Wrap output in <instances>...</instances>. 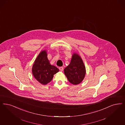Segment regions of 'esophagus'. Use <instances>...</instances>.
<instances>
[{"mask_svg":"<svg viewBox=\"0 0 125 125\" xmlns=\"http://www.w3.org/2000/svg\"><path fill=\"white\" fill-rule=\"evenodd\" d=\"M59 69H60V71L62 72V71H63L64 68H63V67H59Z\"/></svg>","mask_w":125,"mask_h":125,"instance_id":"obj_1","label":"esophagus"}]
</instances>
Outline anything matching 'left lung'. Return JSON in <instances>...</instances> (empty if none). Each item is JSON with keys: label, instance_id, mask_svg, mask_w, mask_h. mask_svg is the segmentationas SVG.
I'll list each match as a JSON object with an SVG mask.
<instances>
[{"label": "left lung", "instance_id": "8db88e82", "mask_svg": "<svg viewBox=\"0 0 125 125\" xmlns=\"http://www.w3.org/2000/svg\"><path fill=\"white\" fill-rule=\"evenodd\" d=\"M65 74L73 85L80 83L85 78V68L82 59L78 54H73L70 64L64 69Z\"/></svg>", "mask_w": 125, "mask_h": 125}]
</instances>
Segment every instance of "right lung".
Instances as JSON below:
<instances>
[{
  "mask_svg": "<svg viewBox=\"0 0 125 125\" xmlns=\"http://www.w3.org/2000/svg\"><path fill=\"white\" fill-rule=\"evenodd\" d=\"M59 71L58 68L50 64L45 50L41 51L38 56L32 68L34 78L41 84L44 85L51 82L53 75Z\"/></svg>",
  "mask_w": 125,
  "mask_h": 125,
  "instance_id": "right-lung-1",
  "label": "right lung"
}]
</instances>
